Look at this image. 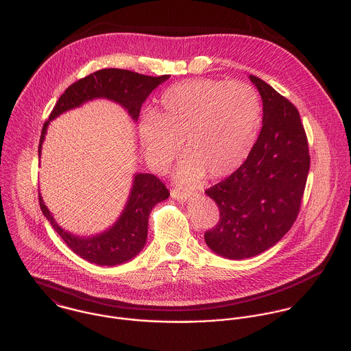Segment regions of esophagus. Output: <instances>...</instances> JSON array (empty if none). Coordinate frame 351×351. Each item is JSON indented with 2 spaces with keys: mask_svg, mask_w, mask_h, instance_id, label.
<instances>
[{
  "mask_svg": "<svg viewBox=\"0 0 351 351\" xmlns=\"http://www.w3.org/2000/svg\"><path fill=\"white\" fill-rule=\"evenodd\" d=\"M189 196H191V192H186V191H180V189H173L171 191V197H174L180 202H185Z\"/></svg>",
  "mask_w": 351,
  "mask_h": 351,
  "instance_id": "1",
  "label": "esophagus"
}]
</instances>
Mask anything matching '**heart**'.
Listing matches in <instances>:
<instances>
[{"label": "heart", "mask_w": 351, "mask_h": 351, "mask_svg": "<svg viewBox=\"0 0 351 351\" xmlns=\"http://www.w3.org/2000/svg\"><path fill=\"white\" fill-rule=\"evenodd\" d=\"M261 125V102L247 84L196 79L171 86L155 114L141 118L138 133L149 159L166 167L180 151L188 155L178 180L199 182L206 173L225 178L249 158Z\"/></svg>", "instance_id": "heart-1"}]
</instances>
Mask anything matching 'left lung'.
I'll list each match as a JSON object with an SVG mask.
<instances>
[{
    "label": "left lung",
    "instance_id": "left-lung-1",
    "mask_svg": "<svg viewBox=\"0 0 351 351\" xmlns=\"http://www.w3.org/2000/svg\"><path fill=\"white\" fill-rule=\"evenodd\" d=\"M263 99V126L246 162L206 191L219 208L204 234L215 253L242 260L274 246L295 222L309 173L308 138L297 108L250 75Z\"/></svg>",
    "mask_w": 351,
    "mask_h": 351
}]
</instances>
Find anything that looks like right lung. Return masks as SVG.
I'll use <instances>...</instances> for the list:
<instances>
[{
  "mask_svg": "<svg viewBox=\"0 0 351 351\" xmlns=\"http://www.w3.org/2000/svg\"><path fill=\"white\" fill-rule=\"evenodd\" d=\"M170 76H145L125 69H101L71 84L60 97L49 119L43 123L39 140V156L47 125L64 112L79 108L95 98H108L123 106L137 121L140 109L148 95ZM170 196L165 184L154 174H134L132 191L117 222L106 232L93 237H77L65 232L45 206L39 195V206L64 242L82 258L98 265H117L133 258L145 245L148 217L151 210Z\"/></svg>",
  "mask_w": 351,
  "mask_h": 351,
  "instance_id": "right-lung-1",
  "label": "right lung"
}]
</instances>
